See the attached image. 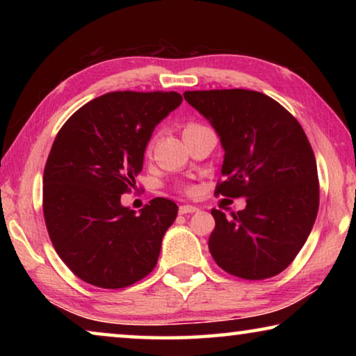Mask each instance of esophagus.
<instances>
[{"label":"esophagus","mask_w":356,"mask_h":356,"mask_svg":"<svg viewBox=\"0 0 356 356\" xmlns=\"http://www.w3.org/2000/svg\"><path fill=\"white\" fill-rule=\"evenodd\" d=\"M195 212H197V207H195V206H188V204H185V206H180V207H179V213H180V215L195 213Z\"/></svg>","instance_id":"34e87169"}]
</instances>
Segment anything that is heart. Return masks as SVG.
Wrapping results in <instances>:
<instances>
[{
	"mask_svg": "<svg viewBox=\"0 0 356 356\" xmlns=\"http://www.w3.org/2000/svg\"><path fill=\"white\" fill-rule=\"evenodd\" d=\"M197 127H202V125H200V124H188V125H186V127H185V130H184V131H188V130H193V129H197ZM154 143H155V138H152V140H150V141H149V146H147V152H149V150H150V149H152V147H154Z\"/></svg>",
	"mask_w": 356,
	"mask_h": 356,
	"instance_id": "1",
	"label": "heart"
}]
</instances>
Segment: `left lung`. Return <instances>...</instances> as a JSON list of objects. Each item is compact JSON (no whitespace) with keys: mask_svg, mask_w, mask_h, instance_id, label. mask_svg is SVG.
Listing matches in <instances>:
<instances>
[{"mask_svg":"<svg viewBox=\"0 0 356 356\" xmlns=\"http://www.w3.org/2000/svg\"><path fill=\"white\" fill-rule=\"evenodd\" d=\"M225 149L215 195L246 197L231 218L212 209L209 250L237 278L281 273L303 248L318 210L316 156L298 120L268 95L248 89L185 91Z\"/></svg>","mask_w":356,"mask_h":356,"instance_id":"left-lung-1","label":"left lung"}]
</instances>
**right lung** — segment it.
<instances>
[{"mask_svg": "<svg viewBox=\"0 0 356 356\" xmlns=\"http://www.w3.org/2000/svg\"><path fill=\"white\" fill-rule=\"evenodd\" d=\"M180 104L174 91L108 92L58 131L44 170V218L58 256L88 284L122 289L156 265L177 206L155 197L135 215L120 195L135 186L155 125Z\"/></svg>", "mask_w": 356, "mask_h": 356, "instance_id": "1", "label": "right lung"}]
</instances>
